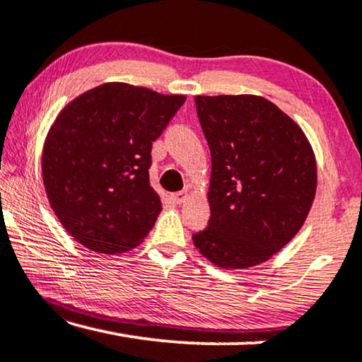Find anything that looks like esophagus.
<instances>
[{"instance_id": "1", "label": "esophagus", "mask_w": 362, "mask_h": 362, "mask_svg": "<svg viewBox=\"0 0 362 362\" xmlns=\"http://www.w3.org/2000/svg\"><path fill=\"white\" fill-rule=\"evenodd\" d=\"M171 199L175 201V202H177V204H180V202H185V201L187 199V191H177V192H173V194H171Z\"/></svg>"}]
</instances>
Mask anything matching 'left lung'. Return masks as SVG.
Instances as JSON below:
<instances>
[{"label":"left lung","instance_id":"left-lung-1","mask_svg":"<svg viewBox=\"0 0 362 362\" xmlns=\"http://www.w3.org/2000/svg\"><path fill=\"white\" fill-rule=\"evenodd\" d=\"M212 158L201 254L222 269L269 260L293 239L316 192V163L305 133L279 107L255 95L196 97Z\"/></svg>","mask_w":362,"mask_h":362}]
</instances>
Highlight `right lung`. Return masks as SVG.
<instances>
[{
	"label": "right lung",
	"instance_id": "1",
	"mask_svg": "<svg viewBox=\"0 0 362 362\" xmlns=\"http://www.w3.org/2000/svg\"><path fill=\"white\" fill-rule=\"evenodd\" d=\"M185 95L103 83L59 113L42 151L49 202L66 230L98 254L127 252L161 212L150 185L151 146Z\"/></svg>",
	"mask_w": 362,
	"mask_h": 362
}]
</instances>
